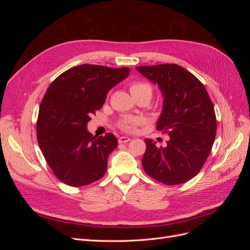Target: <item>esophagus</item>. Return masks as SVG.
I'll return each mask as SVG.
<instances>
[{"mask_svg":"<svg viewBox=\"0 0 250 250\" xmlns=\"http://www.w3.org/2000/svg\"><path fill=\"white\" fill-rule=\"evenodd\" d=\"M118 141H119V143H120V144H124V143L130 142V141H131V139H130V138H128V137H120Z\"/></svg>","mask_w":250,"mask_h":250,"instance_id":"1","label":"esophagus"}]
</instances>
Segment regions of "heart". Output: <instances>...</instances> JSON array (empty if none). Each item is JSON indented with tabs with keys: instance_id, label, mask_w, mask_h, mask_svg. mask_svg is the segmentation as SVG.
<instances>
[{
	"instance_id": "b5f03b06",
	"label": "heart",
	"mask_w": 250,
	"mask_h": 250,
	"mask_svg": "<svg viewBox=\"0 0 250 250\" xmlns=\"http://www.w3.org/2000/svg\"><path fill=\"white\" fill-rule=\"evenodd\" d=\"M130 94L134 99L142 96H147L149 98L152 97V86L149 82L144 80H133L129 83ZM141 124V120L137 118H123L120 120L117 126L124 132H133L137 126Z\"/></svg>"
}]
</instances>
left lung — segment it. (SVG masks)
I'll list each match as a JSON object with an SVG mask.
<instances>
[{
    "label": "left lung",
    "mask_w": 250,
    "mask_h": 250,
    "mask_svg": "<svg viewBox=\"0 0 250 250\" xmlns=\"http://www.w3.org/2000/svg\"><path fill=\"white\" fill-rule=\"evenodd\" d=\"M135 69L162 89L164 108L156 128L170 137L165 147L145 140L144 171L167 186L187 183L200 172L213 147L217 131L213 102L200 80L178 64Z\"/></svg>",
    "instance_id": "1"
}]
</instances>
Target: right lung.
<instances>
[{
  "label": "right lung",
  "mask_w": 250,
  "mask_h": 250,
  "mask_svg": "<svg viewBox=\"0 0 250 250\" xmlns=\"http://www.w3.org/2000/svg\"><path fill=\"white\" fill-rule=\"evenodd\" d=\"M129 71L82 64L60 74L48 87L37 117V142L54 175L65 185L83 187L104 176L118 140L110 132L94 137L86 124Z\"/></svg>",
  "instance_id": "right-lung-1"
}]
</instances>
